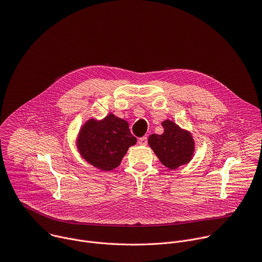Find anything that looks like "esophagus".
I'll return each mask as SVG.
<instances>
[{"label":"esophagus","instance_id":"1","mask_svg":"<svg viewBox=\"0 0 262 262\" xmlns=\"http://www.w3.org/2000/svg\"><path fill=\"white\" fill-rule=\"evenodd\" d=\"M138 144L140 145H146L147 144V138L145 136L138 138Z\"/></svg>","mask_w":262,"mask_h":262}]
</instances>
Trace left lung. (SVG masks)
Listing matches in <instances>:
<instances>
[{"label": "left lung", "instance_id": "obj_1", "mask_svg": "<svg viewBox=\"0 0 262 262\" xmlns=\"http://www.w3.org/2000/svg\"><path fill=\"white\" fill-rule=\"evenodd\" d=\"M164 132L151 134L148 144L163 165L170 169L188 163L194 151V142L189 132L183 131L171 121L162 123Z\"/></svg>", "mask_w": 262, "mask_h": 262}]
</instances>
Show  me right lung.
Wrapping results in <instances>:
<instances>
[{"label":"right lung","mask_w":262,"mask_h":262,"mask_svg":"<svg viewBox=\"0 0 262 262\" xmlns=\"http://www.w3.org/2000/svg\"><path fill=\"white\" fill-rule=\"evenodd\" d=\"M77 143L89 163L102 170H112L136 143V137L131 134L126 121L108 115L101 122L89 121L82 127Z\"/></svg>","instance_id":"right-lung-1"}]
</instances>
